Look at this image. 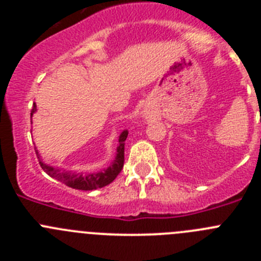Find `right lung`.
Here are the masks:
<instances>
[{
    "mask_svg": "<svg viewBox=\"0 0 261 261\" xmlns=\"http://www.w3.org/2000/svg\"><path fill=\"white\" fill-rule=\"evenodd\" d=\"M36 112V105L34 103V107L31 110V119L32 115ZM128 137V130H123L119 136V145L116 147V155H115L114 161L105 170H100L98 172H89V174H84V172H75L69 171V170H64V168L55 167V166L47 165L43 162L40 154L38 150L36 155H38L39 163H40L41 168L47 172L49 176L55 177L56 180L61 181L65 186L74 188V190H82V191H93L98 190V188H103V187L108 186L110 183L116 179L117 175L120 174L121 168L124 166V145H125V140Z\"/></svg>",
    "mask_w": 261,
    "mask_h": 261,
    "instance_id": "right-lung-1",
    "label": "right lung"
}]
</instances>
